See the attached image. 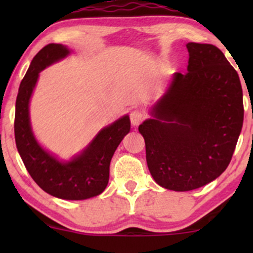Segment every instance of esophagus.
I'll return each instance as SVG.
<instances>
[{
    "label": "esophagus",
    "instance_id": "esophagus-1",
    "mask_svg": "<svg viewBox=\"0 0 253 253\" xmlns=\"http://www.w3.org/2000/svg\"><path fill=\"white\" fill-rule=\"evenodd\" d=\"M145 118H146V114H145L144 110H141V109L132 110V112H130V114H129L130 123L134 125V126H138V125L140 124Z\"/></svg>",
    "mask_w": 253,
    "mask_h": 253
}]
</instances>
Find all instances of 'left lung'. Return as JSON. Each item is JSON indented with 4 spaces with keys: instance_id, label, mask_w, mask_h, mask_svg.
<instances>
[{
    "instance_id": "8db88e82",
    "label": "left lung",
    "mask_w": 253,
    "mask_h": 253,
    "mask_svg": "<svg viewBox=\"0 0 253 253\" xmlns=\"http://www.w3.org/2000/svg\"><path fill=\"white\" fill-rule=\"evenodd\" d=\"M187 74L176 72L164 96L139 126L146 162L161 187H203L228 167L242 132L239 76L216 46L188 42Z\"/></svg>"
}]
</instances>
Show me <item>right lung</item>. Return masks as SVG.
<instances>
[{
    "instance_id": "right-lung-1",
    "label": "right lung",
    "mask_w": 253,
    "mask_h": 253,
    "mask_svg": "<svg viewBox=\"0 0 253 253\" xmlns=\"http://www.w3.org/2000/svg\"><path fill=\"white\" fill-rule=\"evenodd\" d=\"M70 53L66 46L48 43L32 60L21 81L15 104V143L26 169L43 191L64 200L100 195L109 181V164L124 136L129 132L128 115L104 127L81 155L60 162L38 144L30 123V100L40 71Z\"/></svg>"
}]
</instances>
